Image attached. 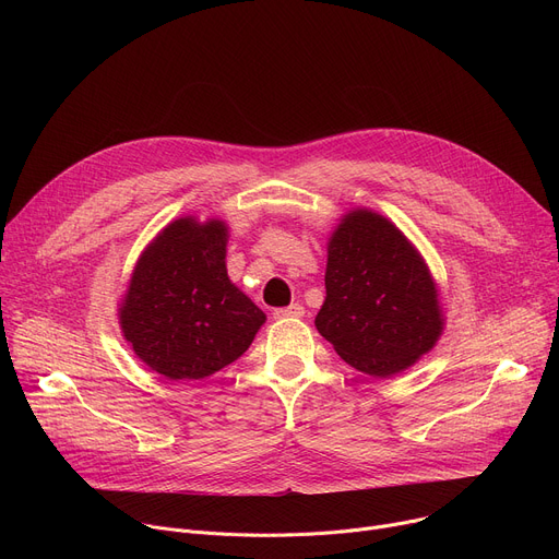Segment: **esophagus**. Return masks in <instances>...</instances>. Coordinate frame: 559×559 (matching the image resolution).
Wrapping results in <instances>:
<instances>
[{
  "mask_svg": "<svg viewBox=\"0 0 559 559\" xmlns=\"http://www.w3.org/2000/svg\"><path fill=\"white\" fill-rule=\"evenodd\" d=\"M306 308L301 304H292L287 308H276L274 310V319H285V317H304Z\"/></svg>",
  "mask_w": 559,
  "mask_h": 559,
  "instance_id": "34e87169",
  "label": "esophagus"
}]
</instances>
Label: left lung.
I'll list each match as a JSON object with an SVG mask.
<instances>
[{"label":"left lung","instance_id":"8db88e82","mask_svg":"<svg viewBox=\"0 0 559 559\" xmlns=\"http://www.w3.org/2000/svg\"><path fill=\"white\" fill-rule=\"evenodd\" d=\"M326 301L314 326L337 356L388 378L415 365L442 335L437 287L419 251L383 215L358 209L329 240Z\"/></svg>","mask_w":559,"mask_h":559}]
</instances>
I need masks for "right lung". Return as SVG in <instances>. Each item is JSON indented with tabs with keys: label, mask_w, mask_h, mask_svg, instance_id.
<instances>
[{
	"label": "right lung",
	"mask_w": 559,
	"mask_h": 559,
	"mask_svg": "<svg viewBox=\"0 0 559 559\" xmlns=\"http://www.w3.org/2000/svg\"><path fill=\"white\" fill-rule=\"evenodd\" d=\"M228 228L181 217L142 251L120 308L135 356L169 380H199L238 360L264 312L226 274Z\"/></svg>",
	"instance_id": "obj_1"
}]
</instances>
